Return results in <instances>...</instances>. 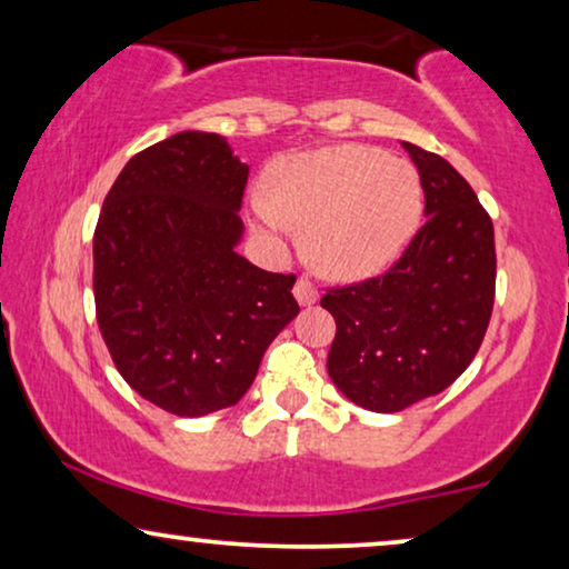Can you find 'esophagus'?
Returning <instances> with one entry per match:
<instances>
[{
  "label": "esophagus",
  "instance_id": "34e87169",
  "mask_svg": "<svg viewBox=\"0 0 569 569\" xmlns=\"http://www.w3.org/2000/svg\"><path fill=\"white\" fill-rule=\"evenodd\" d=\"M292 292H295V300H298L302 308L313 306V302L318 300V290L308 282V279H302V277L298 279V282H295V290Z\"/></svg>",
  "mask_w": 569,
  "mask_h": 569
}]
</instances>
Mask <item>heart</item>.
I'll return each mask as SVG.
<instances>
[{
    "mask_svg": "<svg viewBox=\"0 0 569 569\" xmlns=\"http://www.w3.org/2000/svg\"><path fill=\"white\" fill-rule=\"evenodd\" d=\"M419 212L415 166L365 144L290 154L271 173V201H253L261 236L284 243L290 223L306 230L308 261L339 282L391 267L415 236Z\"/></svg>",
    "mask_w": 569,
    "mask_h": 569,
    "instance_id": "heart-1",
    "label": "heart"
}]
</instances>
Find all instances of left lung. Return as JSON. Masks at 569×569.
<instances>
[{"instance_id":"1","label":"left lung","mask_w":569,"mask_h":569,"mask_svg":"<svg viewBox=\"0 0 569 569\" xmlns=\"http://www.w3.org/2000/svg\"><path fill=\"white\" fill-rule=\"evenodd\" d=\"M425 189V224L393 269L323 295L337 321L333 386L357 407L393 415L438 396L469 368L495 302V230L466 178L403 142Z\"/></svg>"}]
</instances>
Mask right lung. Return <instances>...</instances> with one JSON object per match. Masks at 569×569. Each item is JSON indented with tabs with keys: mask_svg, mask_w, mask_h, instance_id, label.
<instances>
[{
	"mask_svg": "<svg viewBox=\"0 0 569 569\" xmlns=\"http://www.w3.org/2000/svg\"><path fill=\"white\" fill-rule=\"evenodd\" d=\"M248 166L228 139L181 131L134 154L92 240L98 326L134 391L176 417L236 407L300 313L292 274L238 253Z\"/></svg>",
	"mask_w": 569,
	"mask_h": 569,
	"instance_id": "add662e5",
	"label": "right lung"
}]
</instances>
